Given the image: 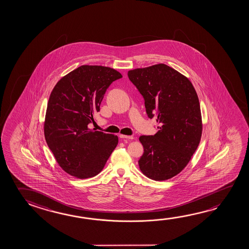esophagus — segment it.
<instances>
[{
	"label": "esophagus",
	"instance_id": "1",
	"mask_svg": "<svg viewBox=\"0 0 249 249\" xmlns=\"http://www.w3.org/2000/svg\"><path fill=\"white\" fill-rule=\"evenodd\" d=\"M120 138L123 139V140H133L134 137L133 136H129V135H120Z\"/></svg>",
	"mask_w": 249,
	"mask_h": 249
}]
</instances>
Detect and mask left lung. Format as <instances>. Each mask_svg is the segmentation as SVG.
Wrapping results in <instances>:
<instances>
[{"label":"left lung","mask_w":249,"mask_h":249,"mask_svg":"<svg viewBox=\"0 0 249 249\" xmlns=\"http://www.w3.org/2000/svg\"><path fill=\"white\" fill-rule=\"evenodd\" d=\"M127 75L145 100L147 116L160 123L155 135L139 138L144 147L140 169L155 180L171 179L188 165L201 138L197 93L188 78L163 63L129 70Z\"/></svg>","instance_id":"1"}]
</instances>
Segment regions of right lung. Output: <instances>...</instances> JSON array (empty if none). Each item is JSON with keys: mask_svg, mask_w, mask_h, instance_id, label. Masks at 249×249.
I'll list each match as a JSON object with an SVG mask.
<instances>
[{"mask_svg": "<svg viewBox=\"0 0 249 249\" xmlns=\"http://www.w3.org/2000/svg\"><path fill=\"white\" fill-rule=\"evenodd\" d=\"M122 77L108 67L82 65L61 78L52 90L44 135L59 166L70 176L79 179L97 176L117 146V135L88 126L100 111L107 89Z\"/></svg>", "mask_w": 249, "mask_h": 249, "instance_id": "1", "label": "right lung"}]
</instances>
